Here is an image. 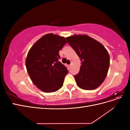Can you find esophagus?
<instances>
[{
    "mask_svg": "<svg viewBox=\"0 0 130 130\" xmlns=\"http://www.w3.org/2000/svg\"><path fill=\"white\" fill-rule=\"evenodd\" d=\"M71 67H72V64H69V68Z\"/></svg>",
    "mask_w": 130,
    "mask_h": 130,
    "instance_id": "obj_1",
    "label": "esophagus"
}]
</instances>
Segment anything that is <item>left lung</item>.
<instances>
[{
  "label": "left lung",
  "mask_w": 130,
  "mask_h": 130,
  "mask_svg": "<svg viewBox=\"0 0 130 130\" xmlns=\"http://www.w3.org/2000/svg\"><path fill=\"white\" fill-rule=\"evenodd\" d=\"M66 39L81 61L79 73L74 76L77 85L85 90L97 88L108 73L110 60L107 50L87 35H75Z\"/></svg>",
  "instance_id": "8db88e82"
}]
</instances>
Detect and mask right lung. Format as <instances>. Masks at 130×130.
Here are the masks:
<instances>
[{"mask_svg": "<svg viewBox=\"0 0 130 130\" xmlns=\"http://www.w3.org/2000/svg\"><path fill=\"white\" fill-rule=\"evenodd\" d=\"M67 42L64 37L48 34L39 39L27 53V72L34 85L43 92H54L62 87L68 70L58 61L59 51Z\"/></svg>", "mask_w": 130, "mask_h": 130, "instance_id": "right-lung-1", "label": "right lung"}]
</instances>
